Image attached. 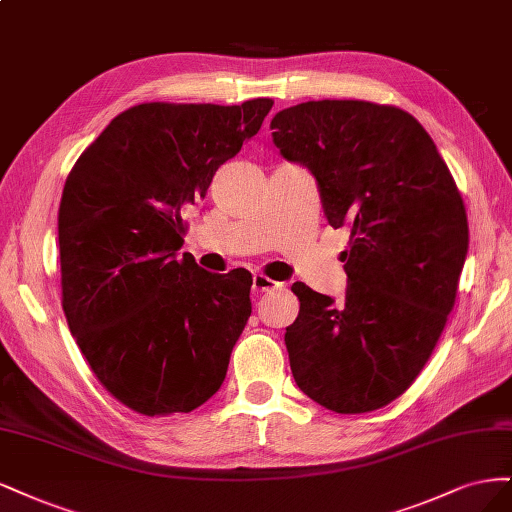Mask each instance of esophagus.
Wrapping results in <instances>:
<instances>
[{
  "label": "esophagus",
  "instance_id": "1",
  "mask_svg": "<svg viewBox=\"0 0 512 512\" xmlns=\"http://www.w3.org/2000/svg\"><path fill=\"white\" fill-rule=\"evenodd\" d=\"M283 287V283H276V280L263 276V274H255L253 276V289L263 293V291H274V289H280Z\"/></svg>",
  "mask_w": 512,
  "mask_h": 512
}]
</instances>
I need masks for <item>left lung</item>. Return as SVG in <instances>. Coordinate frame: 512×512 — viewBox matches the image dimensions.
I'll return each mask as SVG.
<instances>
[{
	"mask_svg": "<svg viewBox=\"0 0 512 512\" xmlns=\"http://www.w3.org/2000/svg\"><path fill=\"white\" fill-rule=\"evenodd\" d=\"M272 140L317 180L332 227H351L344 300L293 283L285 344L295 383L357 415L402 395L430 359L468 255V219L438 148L412 114L359 100L274 114Z\"/></svg>",
	"mask_w": 512,
	"mask_h": 512,
	"instance_id": "left-lung-1",
	"label": "left lung"
}]
</instances>
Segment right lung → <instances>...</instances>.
I'll return each instance as SVG.
<instances>
[{"label":"right lung","mask_w":512,"mask_h":512,"mask_svg":"<svg viewBox=\"0 0 512 512\" xmlns=\"http://www.w3.org/2000/svg\"><path fill=\"white\" fill-rule=\"evenodd\" d=\"M140 104L82 153L59 206L63 312L114 398L140 415L191 412L217 393L251 317V274H212L180 246L183 212L272 108Z\"/></svg>","instance_id":"add662e5"}]
</instances>
